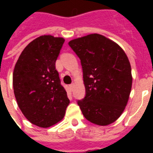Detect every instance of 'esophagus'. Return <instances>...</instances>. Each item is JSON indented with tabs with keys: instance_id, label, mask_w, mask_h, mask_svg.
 Returning <instances> with one entry per match:
<instances>
[{
	"instance_id": "obj_1",
	"label": "esophagus",
	"mask_w": 153,
	"mask_h": 153,
	"mask_svg": "<svg viewBox=\"0 0 153 153\" xmlns=\"http://www.w3.org/2000/svg\"><path fill=\"white\" fill-rule=\"evenodd\" d=\"M74 87V83H72V84H70V90H73Z\"/></svg>"
}]
</instances>
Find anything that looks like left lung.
I'll return each instance as SVG.
<instances>
[{
    "label": "left lung",
    "instance_id": "1",
    "mask_svg": "<svg viewBox=\"0 0 153 153\" xmlns=\"http://www.w3.org/2000/svg\"><path fill=\"white\" fill-rule=\"evenodd\" d=\"M83 67L86 96L78 102L84 117L106 126L118 120L131 92L133 77L127 55L114 41L93 33L69 42Z\"/></svg>",
    "mask_w": 153,
    "mask_h": 153
}]
</instances>
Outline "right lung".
<instances>
[{"label": "right lung", "mask_w": 153, "mask_h": 153, "mask_svg": "<svg viewBox=\"0 0 153 153\" xmlns=\"http://www.w3.org/2000/svg\"><path fill=\"white\" fill-rule=\"evenodd\" d=\"M65 39L42 35L25 47L15 64L13 88L19 109L41 128L60 122L70 103L60 84L56 61Z\"/></svg>", "instance_id": "1"}]
</instances>
